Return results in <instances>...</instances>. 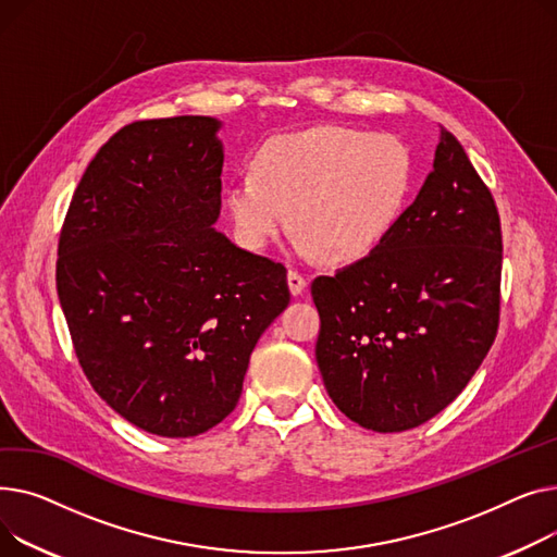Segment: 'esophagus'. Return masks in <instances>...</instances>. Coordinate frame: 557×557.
<instances>
[{
    "label": "esophagus",
    "instance_id": "esophagus-1",
    "mask_svg": "<svg viewBox=\"0 0 557 557\" xmlns=\"http://www.w3.org/2000/svg\"><path fill=\"white\" fill-rule=\"evenodd\" d=\"M287 285H289V292L294 294V297H299V294L308 287V278L297 270H289L287 272Z\"/></svg>",
    "mask_w": 557,
    "mask_h": 557
}]
</instances>
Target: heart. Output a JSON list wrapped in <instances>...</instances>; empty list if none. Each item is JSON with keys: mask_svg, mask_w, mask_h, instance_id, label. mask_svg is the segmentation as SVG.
Wrapping results in <instances>:
<instances>
[{"mask_svg": "<svg viewBox=\"0 0 557 557\" xmlns=\"http://www.w3.org/2000/svg\"><path fill=\"white\" fill-rule=\"evenodd\" d=\"M253 177L226 188L236 234L263 249L289 224L294 247L333 265L377 251L405 215L416 182L409 146L394 135L321 125L270 139Z\"/></svg>", "mask_w": 557, "mask_h": 557, "instance_id": "heart-1", "label": "heart"}]
</instances>
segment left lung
Segmentation results:
<instances>
[{
	"label": "left lung",
	"instance_id": "8db88e82",
	"mask_svg": "<svg viewBox=\"0 0 557 557\" xmlns=\"http://www.w3.org/2000/svg\"><path fill=\"white\" fill-rule=\"evenodd\" d=\"M502 224L463 146L441 127L434 169L371 256L312 281L325 391L391 434L443 411L497 337Z\"/></svg>",
	"mask_w": 557,
	"mask_h": 557
}]
</instances>
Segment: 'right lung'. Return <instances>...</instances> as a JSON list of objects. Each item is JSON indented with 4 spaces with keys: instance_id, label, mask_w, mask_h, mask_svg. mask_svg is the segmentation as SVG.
Masks as SVG:
<instances>
[{
    "instance_id": "obj_1",
    "label": "right lung",
    "mask_w": 557,
    "mask_h": 557,
    "mask_svg": "<svg viewBox=\"0 0 557 557\" xmlns=\"http://www.w3.org/2000/svg\"><path fill=\"white\" fill-rule=\"evenodd\" d=\"M213 116L137 121L96 152L58 245L78 362L119 416L198 436L238 405L249 355L287 308V270L213 226L224 150Z\"/></svg>"
}]
</instances>
